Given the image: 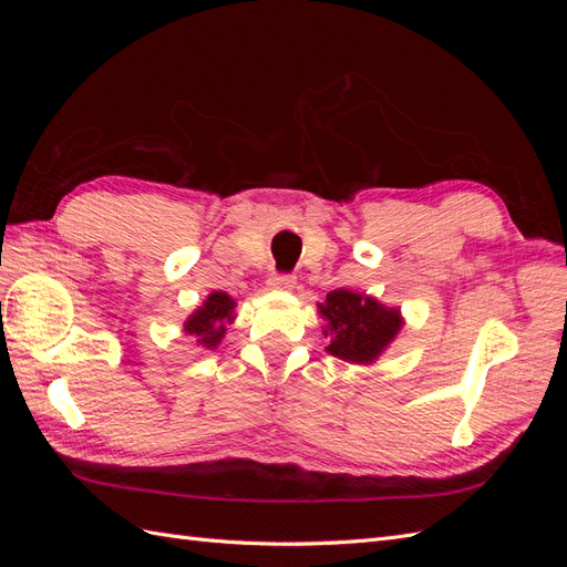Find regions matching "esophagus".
Listing matches in <instances>:
<instances>
[{
  "instance_id": "1",
  "label": "esophagus",
  "mask_w": 567,
  "mask_h": 567,
  "mask_svg": "<svg viewBox=\"0 0 567 567\" xmlns=\"http://www.w3.org/2000/svg\"><path fill=\"white\" fill-rule=\"evenodd\" d=\"M267 284H269L271 288L290 290V288L296 286V277H293V274H286V271H271V274H269V279H267Z\"/></svg>"
}]
</instances>
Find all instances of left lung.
<instances>
[{
    "instance_id": "1",
    "label": "left lung",
    "mask_w": 567,
    "mask_h": 567,
    "mask_svg": "<svg viewBox=\"0 0 567 567\" xmlns=\"http://www.w3.org/2000/svg\"><path fill=\"white\" fill-rule=\"evenodd\" d=\"M319 312L329 321L323 336H329L331 342L326 350L354 364L373 362L402 329L398 310H388L373 298L342 288L326 296Z\"/></svg>"
}]
</instances>
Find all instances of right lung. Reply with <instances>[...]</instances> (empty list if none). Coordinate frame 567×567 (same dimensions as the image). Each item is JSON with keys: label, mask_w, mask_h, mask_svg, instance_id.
Here are the masks:
<instances>
[{"label": "right lung", "mask_w": 567, "mask_h": 567, "mask_svg": "<svg viewBox=\"0 0 567 567\" xmlns=\"http://www.w3.org/2000/svg\"><path fill=\"white\" fill-rule=\"evenodd\" d=\"M234 300L227 293H213L208 296V300L203 302V307L188 317V321L184 323V331L196 338L198 346L203 348H217V342L225 338L227 331V321H231V312H234Z\"/></svg>", "instance_id": "obj_1"}]
</instances>
